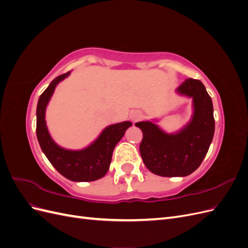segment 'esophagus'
Instances as JSON below:
<instances>
[{"label": "esophagus", "mask_w": 248, "mask_h": 248, "mask_svg": "<svg viewBox=\"0 0 248 248\" xmlns=\"http://www.w3.org/2000/svg\"><path fill=\"white\" fill-rule=\"evenodd\" d=\"M129 118L131 119V121H133V122L139 121V120H140V118H141L140 111H139V110H132V111H130Z\"/></svg>", "instance_id": "34e87169"}]
</instances>
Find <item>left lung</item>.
I'll list each match as a JSON object with an SVG mask.
<instances>
[{
	"label": "left lung",
	"mask_w": 248,
	"mask_h": 248,
	"mask_svg": "<svg viewBox=\"0 0 248 248\" xmlns=\"http://www.w3.org/2000/svg\"><path fill=\"white\" fill-rule=\"evenodd\" d=\"M176 92L191 98L193 108L190 121L179 131L168 133L152 121L136 123L142 131V161L150 171L161 177H185L196 170L205 158L215 130L212 99L201 80L187 78Z\"/></svg>",
	"instance_id": "obj_1"
}]
</instances>
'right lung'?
<instances>
[{
	"mask_svg": "<svg viewBox=\"0 0 248 248\" xmlns=\"http://www.w3.org/2000/svg\"><path fill=\"white\" fill-rule=\"evenodd\" d=\"M69 74L70 71L57 77L40 95L36 110L37 139L42 152L62 176L74 182L95 181L106 176L112 151L132 123L124 121L106 127L92 144L81 150H70L59 146L48 132L46 110L57 85L68 78Z\"/></svg>",
	"mask_w": 248,
	"mask_h": 248,
	"instance_id": "add662e5",
	"label": "right lung"
}]
</instances>
